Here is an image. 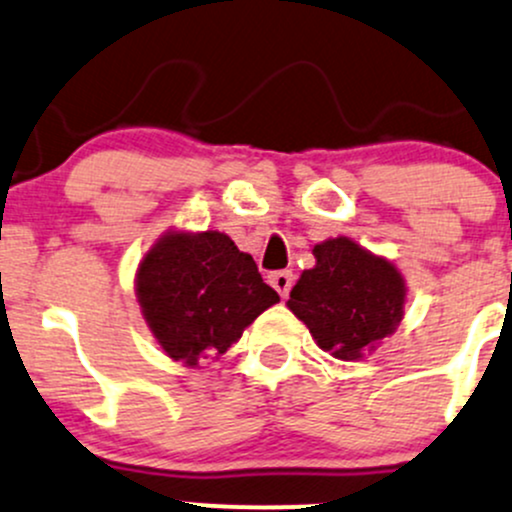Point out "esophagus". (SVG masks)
<instances>
[{"label": "esophagus", "instance_id": "obj_1", "mask_svg": "<svg viewBox=\"0 0 512 512\" xmlns=\"http://www.w3.org/2000/svg\"><path fill=\"white\" fill-rule=\"evenodd\" d=\"M269 284L274 286V289L279 291V296L286 299L291 291V286H294V274L289 272V269H282V272H272L269 274Z\"/></svg>", "mask_w": 512, "mask_h": 512}]
</instances>
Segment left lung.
<instances>
[{"instance_id":"8db88e82","label":"left lung","mask_w":512,"mask_h":512,"mask_svg":"<svg viewBox=\"0 0 512 512\" xmlns=\"http://www.w3.org/2000/svg\"><path fill=\"white\" fill-rule=\"evenodd\" d=\"M316 267L306 269L289 294L320 350L359 359L367 347L393 333L403 318L406 286L391 262L347 238L313 247Z\"/></svg>"}]
</instances>
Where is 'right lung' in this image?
Returning a JSON list of instances; mask_svg holds the SVG:
<instances>
[{"mask_svg": "<svg viewBox=\"0 0 512 512\" xmlns=\"http://www.w3.org/2000/svg\"><path fill=\"white\" fill-rule=\"evenodd\" d=\"M138 301L172 359L196 364L223 355L279 294L228 235L170 233L138 269Z\"/></svg>", "mask_w": 512, "mask_h": 512, "instance_id": "add662e5", "label": "right lung"}]
</instances>
